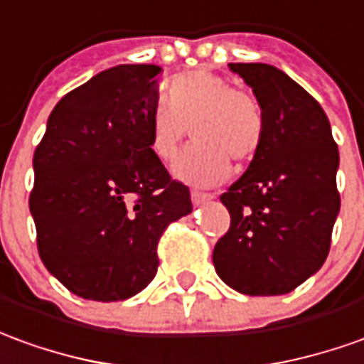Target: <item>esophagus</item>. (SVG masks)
Instances as JSON below:
<instances>
[{"instance_id":"34e87169","label":"esophagus","mask_w":364,"mask_h":364,"mask_svg":"<svg viewBox=\"0 0 364 364\" xmlns=\"http://www.w3.org/2000/svg\"><path fill=\"white\" fill-rule=\"evenodd\" d=\"M191 199H193V205H195V207H199L203 203L215 199V195H210V193H200V191H193V193H191Z\"/></svg>"}]
</instances>
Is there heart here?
Listing matches in <instances>:
<instances>
[{
  "label": "heart",
  "instance_id": "obj_1",
  "mask_svg": "<svg viewBox=\"0 0 364 364\" xmlns=\"http://www.w3.org/2000/svg\"><path fill=\"white\" fill-rule=\"evenodd\" d=\"M197 139L179 157L173 173L193 185H215L228 177L230 161H248L266 138V114L250 92L236 90L220 76L193 70L175 76L164 102L149 116V149L169 164L183 141Z\"/></svg>",
  "mask_w": 364,
  "mask_h": 364
}]
</instances>
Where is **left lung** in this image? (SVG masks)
Listing matches in <instances>:
<instances>
[{"mask_svg":"<svg viewBox=\"0 0 364 364\" xmlns=\"http://www.w3.org/2000/svg\"><path fill=\"white\" fill-rule=\"evenodd\" d=\"M266 114V138L226 193L230 228L218 238V278L246 296H282L323 266L341 197L339 149L323 108L284 70L230 63Z\"/></svg>","mask_w":364,"mask_h":364,"instance_id":"1","label":"left lung"}]
</instances>
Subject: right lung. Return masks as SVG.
<instances>
[{"mask_svg": "<svg viewBox=\"0 0 364 364\" xmlns=\"http://www.w3.org/2000/svg\"><path fill=\"white\" fill-rule=\"evenodd\" d=\"M156 65H118L63 96L33 156L29 195L45 268L73 294L122 301L156 278L157 242L193 210L149 149Z\"/></svg>", "mask_w": 364, "mask_h": 364, "instance_id": "add662e5", "label": "right lung"}]
</instances>
